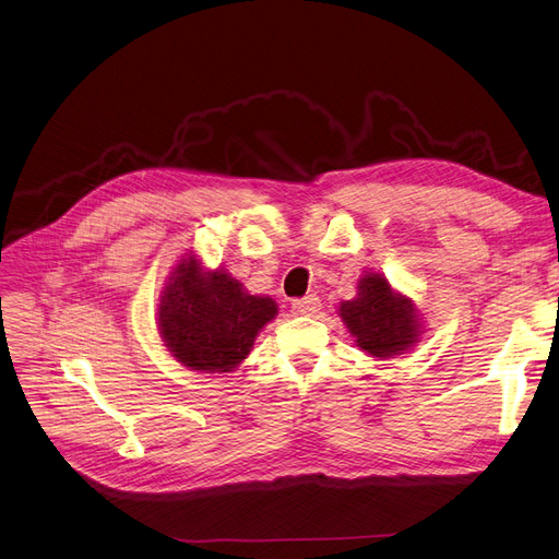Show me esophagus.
Instances as JSON below:
<instances>
[{
  "mask_svg": "<svg viewBox=\"0 0 559 559\" xmlns=\"http://www.w3.org/2000/svg\"><path fill=\"white\" fill-rule=\"evenodd\" d=\"M319 298L314 296V294H310V296H306V298H296V300H292V312L294 314H306V317H310V314H314L317 310H319Z\"/></svg>",
  "mask_w": 559,
  "mask_h": 559,
  "instance_id": "esophagus-1",
  "label": "esophagus"
}]
</instances>
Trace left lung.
<instances>
[{
    "label": "left lung",
    "instance_id": "8db88e82",
    "mask_svg": "<svg viewBox=\"0 0 559 559\" xmlns=\"http://www.w3.org/2000/svg\"><path fill=\"white\" fill-rule=\"evenodd\" d=\"M341 317L357 345L370 357L389 359L411 349L419 337L415 302L396 294L389 282L368 273L359 280L357 298L341 302Z\"/></svg>",
    "mask_w": 559,
    "mask_h": 559
}]
</instances>
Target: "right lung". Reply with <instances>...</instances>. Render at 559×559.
Returning <instances> with one entry per match:
<instances>
[{
    "label": "right lung",
    "mask_w": 559,
    "mask_h": 559,
    "mask_svg": "<svg viewBox=\"0 0 559 559\" xmlns=\"http://www.w3.org/2000/svg\"><path fill=\"white\" fill-rule=\"evenodd\" d=\"M277 314V302L251 296L224 267L205 270L186 253L167 277L158 306V331L173 357L200 373H228Z\"/></svg>",
    "instance_id": "add662e5"
}]
</instances>
